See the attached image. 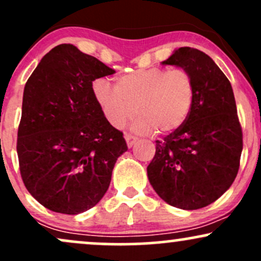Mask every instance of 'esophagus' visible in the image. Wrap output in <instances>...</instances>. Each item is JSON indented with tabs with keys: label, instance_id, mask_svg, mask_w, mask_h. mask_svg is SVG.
Masks as SVG:
<instances>
[{
	"label": "esophagus",
	"instance_id": "obj_1",
	"mask_svg": "<svg viewBox=\"0 0 261 261\" xmlns=\"http://www.w3.org/2000/svg\"><path fill=\"white\" fill-rule=\"evenodd\" d=\"M124 137H125V140H126L127 147H133V146L135 145V142L137 141L136 137L133 136V135H130V134H125Z\"/></svg>",
	"mask_w": 261,
	"mask_h": 261
}]
</instances>
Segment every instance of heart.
I'll return each instance as SVG.
<instances>
[{"mask_svg":"<svg viewBox=\"0 0 261 261\" xmlns=\"http://www.w3.org/2000/svg\"><path fill=\"white\" fill-rule=\"evenodd\" d=\"M93 95L107 121L124 126L135 114L133 127L140 134H170L188 120L195 101L194 77L184 68L149 67L119 76L115 85L97 79Z\"/></svg>","mask_w":261,"mask_h":261,"instance_id":"heart-1","label":"heart"}]
</instances>
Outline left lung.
Masks as SVG:
<instances>
[{"mask_svg":"<svg viewBox=\"0 0 261 261\" xmlns=\"http://www.w3.org/2000/svg\"><path fill=\"white\" fill-rule=\"evenodd\" d=\"M162 65L189 71L196 93L185 124L155 141L148 180L170 206L202 208L228 190L239 169L243 136L234 94L220 67L200 50L179 47Z\"/></svg>","mask_w":261,"mask_h":261,"instance_id":"left-lung-1","label":"left lung"}]
</instances>
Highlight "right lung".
Returning a JSON list of instances; mask_svg holds the SVG:
<instances>
[{
    "mask_svg": "<svg viewBox=\"0 0 261 261\" xmlns=\"http://www.w3.org/2000/svg\"><path fill=\"white\" fill-rule=\"evenodd\" d=\"M115 71L72 44L50 50L23 93L17 153L27 190L54 212L79 215L100 201L118 160L122 133L104 118L92 82Z\"/></svg>",
    "mask_w": 261,
    "mask_h": 261,
    "instance_id": "right-lung-1",
    "label": "right lung"
}]
</instances>
